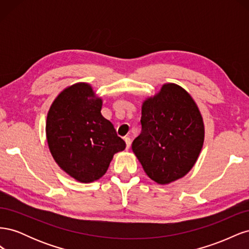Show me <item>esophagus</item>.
<instances>
[{
  "mask_svg": "<svg viewBox=\"0 0 249 249\" xmlns=\"http://www.w3.org/2000/svg\"><path fill=\"white\" fill-rule=\"evenodd\" d=\"M124 141H125L126 148H130V146H131V139H130V137H124Z\"/></svg>",
  "mask_w": 249,
  "mask_h": 249,
  "instance_id": "obj_1",
  "label": "esophagus"
}]
</instances>
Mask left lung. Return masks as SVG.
<instances>
[{"label": "left lung", "instance_id": "left-lung-1", "mask_svg": "<svg viewBox=\"0 0 249 249\" xmlns=\"http://www.w3.org/2000/svg\"><path fill=\"white\" fill-rule=\"evenodd\" d=\"M142 130L132 149L149 178L168 185L196 163L205 140L201 113L190 93L165 83L141 106Z\"/></svg>", "mask_w": 249, "mask_h": 249}]
</instances>
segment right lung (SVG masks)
<instances>
[{"label": "right lung", "instance_id": "right-lung-1", "mask_svg": "<svg viewBox=\"0 0 249 249\" xmlns=\"http://www.w3.org/2000/svg\"><path fill=\"white\" fill-rule=\"evenodd\" d=\"M103 99L92 86L80 82L66 87L52 103L46 135L58 166L80 183H91L107 172L125 142L102 113Z\"/></svg>", "mask_w": 249, "mask_h": 249}]
</instances>
